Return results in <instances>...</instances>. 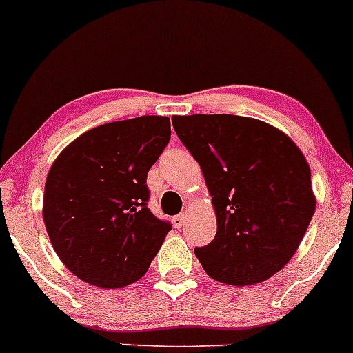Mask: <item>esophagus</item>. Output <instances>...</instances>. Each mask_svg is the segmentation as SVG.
Masks as SVG:
<instances>
[{"label": "esophagus", "instance_id": "1", "mask_svg": "<svg viewBox=\"0 0 353 353\" xmlns=\"http://www.w3.org/2000/svg\"><path fill=\"white\" fill-rule=\"evenodd\" d=\"M185 221H187V216H185V214H178V216L173 217V224H175V228L183 226Z\"/></svg>", "mask_w": 353, "mask_h": 353}]
</instances>
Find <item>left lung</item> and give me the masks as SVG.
I'll return each mask as SVG.
<instances>
[{
    "label": "left lung",
    "instance_id": "obj_1",
    "mask_svg": "<svg viewBox=\"0 0 353 353\" xmlns=\"http://www.w3.org/2000/svg\"><path fill=\"white\" fill-rule=\"evenodd\" d=\"M201 165L216 210L212 241L195 248L203 270L228 285L267 281L289 263L316 209L311 170L289 136L239 115H173Z\"/></svg>",
    "mask_w": 353,
    "mask_h": 353
}]
</instances>
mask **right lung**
<instances>
[{"label":"right lung","mask_w":353,"mask_h":353,"mask_svg":"<svg viewBox=\"0 0 353 353\" xmlns=\"http://www.w3.org/2000/svg\"><path fill=\"white\" fill-rule=\"evenodd\" d=\"M170 136L161 115L103 123L50 166L43 224L57 256L86 284L117 289L139 281L172 231L146 203L148 172Z\"/></svg>","instance_id":"1"}]
</instances>
